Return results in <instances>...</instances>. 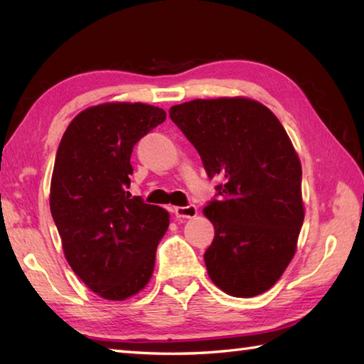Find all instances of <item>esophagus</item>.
<instances>
[{
    "label": "esophagus",
    "instance_id": "34e87169",
    "mask_svg": "<svg viewBox=\"0 0 364 364\" xmlns=\"http://www.w3.org/2000/svg\"><path fill=\"white\" fill-rule=\"evenodd\" d=\"M173 213L176 218H193L197 215L196 205H186V207H173Z\"/></svg>",
    "mask_w": 364,
    "mask_h": 364
}]
</instances>
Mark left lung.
<instances>
[{
  "mask_svg": "<svg viewBox=\"0 0 364 364\" xmlns=\"http://www.w3.org/2000/svg\"><path fill=\"white\" fill-rule=\"evenodd\" d=\"M208 178H220L205 217L215 237L204 260L232 297L263 294L284 273L304 225L301 167L284 127L247 97L194 100L170 109Z\"/></svg>",
  "mask_w": 364,
  "mask_h": 364,
  "instance_id": "obj_1",
  "label": "left lung"
}]
</instances>
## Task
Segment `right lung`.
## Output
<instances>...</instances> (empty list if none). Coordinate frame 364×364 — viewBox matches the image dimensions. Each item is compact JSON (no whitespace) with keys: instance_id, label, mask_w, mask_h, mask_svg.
Segmentation results:
<instances>
[{"instance_id":"1","label":"right lung","mask_w":364,"mask_h":364,"mask_svg":"<svg viewBox=\"0 0 364 364\" xmlns=\"http://www.w3.org/2000/svg\"><path fill=\"white\" fill-rule=\"evenodd\" d=\"M165 110L109 102L80 112L58 147L51 215L67 262L91 291L125 300L149 282L168 212L132 196L134 144L165 122Z\"/></svg>"}]
</instances>
